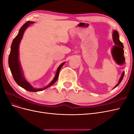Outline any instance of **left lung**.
I'll list each match as a JSON object with an SVG mask.
<instances>
[{"mask_svg": "<svg viewBox=\"0 0 134 134\" xmlns=\"http://www.w3.org/2000/svg\"><path fill=\"white\" fill-rule=\"evenodd\" d=\"M112 36H113V41H114V43L115 44V46L113 47V48H112V55H114L115 57H116L115 56H116V55L122 56V57L123 60H124L123 62H122V63H123V62H124V60H125V58L124 56V49H123V48L124 47V45H123V43L121 42L119 40V35L118 32H117L116 30L113 31ZM124 74H125V72L124 71L122 72V75H121L120 80H119V82L118 84L116 85L114 88H115L116 87L118 86L119 84L121 83V82L122 81V80L124 78Z\"/></svg>", "mask_w": 134, "mask_h": 134, "instance_id": "left-lung-1", "label": "left lung"}]
</instances>
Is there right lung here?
<instances>
[{
	"instance_id": "obj_1",
	"label": "right lung",
	"mask_w": 134,
	"mask_h": 134,
	"mask_svg": "<svg viewBox=\"0 0 134 134\" xmlns=\"http://www.w3.org/2000/svg\"><path fill=\"white\" fill-rule=\"evenodd\" d=\"M34 23V22L27 21L20 28L18 34L14 38L12 43L11 50L8 59V63L12 74L13 76V78L15 81V82L19 86H21L22 88L29 92H39L45 90V89L50 87L56 82L59 75L60 70L61 68L64 65L65 63H62L58 67L57 71H56L55 78L52 80V82L48 86L43 88L36 89L34 88L27 82L25 78H24V76H23V72L22 71L21 65H20L19 61V45L20 42H21V40L23 37L24 32H25V31L28 26L31 25V24H33Z\"/></svg>"
}]
</instances>
